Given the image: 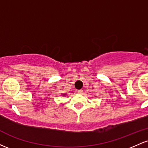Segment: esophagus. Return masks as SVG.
<instances>
[{
    "label": "esophagus",
    "mask_w": 148,
    "mask_h": 148,
    "mask_svg": "<svg viewBox=\"0 0 148 148\" xmlns=\"http://www.w3.org/2000/svg\"><path fill=\"white\" fill-rule=\"evenodd\" d=\"M77 92L79 93V94H83L84 91H83V90H79L77 91Z\"/></svg>",
    "instance_id": "1"
}]
</instances>
